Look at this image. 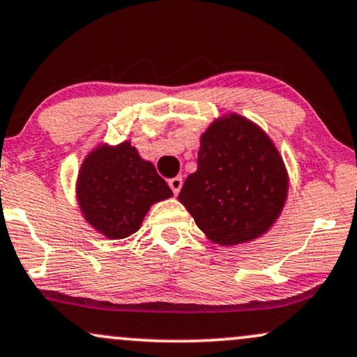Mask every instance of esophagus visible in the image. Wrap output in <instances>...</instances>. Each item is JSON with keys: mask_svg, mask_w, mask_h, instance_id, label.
<instances>
[{"mask_svg": "<svg viewBox=\"0 0 357 357\" xmlns=\"http://www.w3.org/2000/svg\"><path fill=\"white\" fill-rule=\"evenodd\" d=\"M182 183H183L182 177H174V178L169 180V187L172 188V192H174L175 195H177L180 192V188H182Z\"/></svg>", "mask_w": 357, "mask_h": 357, "instance_id": "1", "label": "esophagus"}]
</instances>
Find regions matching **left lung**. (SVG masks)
<instances>
[{
  "label": "left lung",
  "instance_id": "1",
  "mask_svg": "<svg viewBox=\"0 0 357 357\" xmlns=\"http://www.w3.org/2000/svg\"><path fill=\"white\" fill-rule=\"evenodd\" d=\"M287 197L282 157L257 125L241 115L215 121L200 138L197 172L178 200L212 242L236 245L262 236Z\"/></svg>",
  "mask_w": 357,
  "mask_h": 357
}]
</instances>
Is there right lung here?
<instances>
[{"label":"right lung","instance_id":"right-lung-1","mask_svg":"<svg viewBox=\"0 0 357 357\" xmlns=\"http://www.w3.org/2000/svg\"><path fill=\"white\" fill-rule=\"evenodd\" d=\"M77 197L85 219L108 238H125L140 229L150 205L172 197L167 182L135 146H100L82 163Z\"/></svg>","mask_w":357,"mask_h":357}]
</instances>
